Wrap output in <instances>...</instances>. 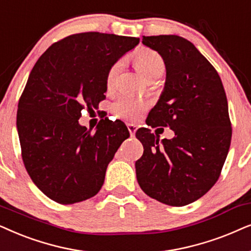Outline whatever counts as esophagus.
Returning a JSON list of instances; mask_svg holds the SVG:
<instances>
[{"label":"esophagus","mask_w":251,"mask_h":251,"mask_svg":"<svg viewBox=\"0 0 251 251\" xmlns=\"http://www.w3.org/2000/svg\"><path fill=\"white\" fill-rule=\"evenodd\" d=\"M126 125H127L129 134H131V136H134L135 132H136V126L134 125V124H131V123H127V124H126Z\"/></svg>","instance_id":"1"}]
</instances>
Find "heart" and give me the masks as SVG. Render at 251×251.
<instances>
[{
    "mask_svg": "<svg viewBox=\"0 0 251 251\" xmlns=\"http://www.w3.org/2000/svg\"><path fill=\"white\" fill-rule=\"evenodd\" d=\"M135 64L140 71L148 79L156 78L163 75L165 70L164 58L158 52L152 49L142 48L136 51ZM123 59H118L110 66L105 75V86L108 91H111L116 86L117 78L123 68ZM149 108V102L147 100L138 99L131 95H120L111 104V111L115 116L125 120H138L143 112Z\"/></svg>",
    "mask_w": 251,
    "mask_h": 251,
    "instance_id": "1",
    "label": "heart"
}]
</instances>
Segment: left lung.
Listing matches in <instances>:
<instances>
[{
    "mask_svg": "<svg viewBox=\"0 0 251 251\" xmlns=\"http://www.w3.org/2000/svg\"><path fill=\"white\" fill-rule=\"evenodd\" d=\"M142 43L166 66L164 92L146 123L170 127L176 136L159 142L149 128L136 131L143 146L136 179L151 199L183 206L208 193L222 173L232 139L225 89L216 69L188 40L142 36Z\"/></svg>",
    "mask_w": 251,
    "mask_h": 251,
    "instance_id": "8db88e82",
    "label": "left lung"
}]
</instances>
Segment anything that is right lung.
<instances>
[{"instance_id": "add662e5", "label": "right lung", "mask_w": 251, "mask_h": 251, "mask_svg": "<svg viewBox=\"0 0 251 251\" xmlns=\"http://www.w3.org/2000/svg\"><path fill=\"white\" fill-rule=\"evenodd\" d=\"M139 41L78 33L52 43L33 66L18 102L17 129L26 171L52 201L73 204L101 189L108 164L129 132L120 120L105 118L92 133L78 119L83 109L105 99L109 68Z\"/></svg>"}]
</instances>
